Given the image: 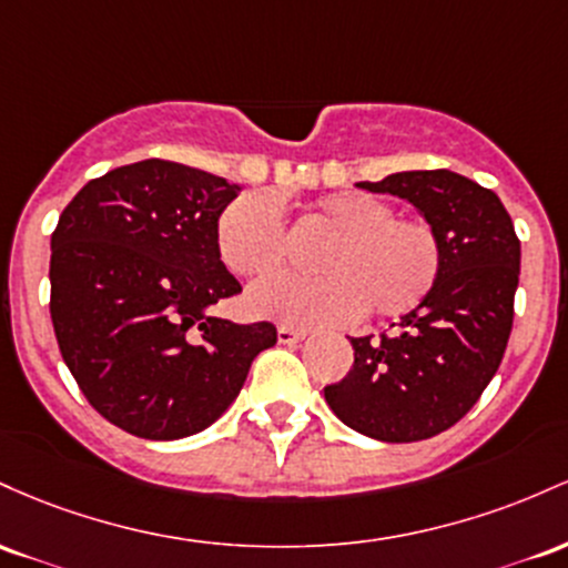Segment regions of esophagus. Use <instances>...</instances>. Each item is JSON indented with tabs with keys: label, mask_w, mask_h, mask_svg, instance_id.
<instances>
[{
	"label": "esophagus",
	"mask_w": 568,
	"mask_h": 568,
	"mask_svg": "<svg viewBox=\"0 0 568 568\" xmlns=\"http://www.w3.org/2000/svg\"><path fill=\"white\" fill-rule=\"evenodd\" d=\"M308 335V329L292 327V324H278V343H297Z\"/></svg>",
	"instance_id": "obj_1"
}]
</instances>
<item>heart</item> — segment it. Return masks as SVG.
Returning <instances> with one entry per match:
<instances>
[{
	"instance_id": "obj_1",
	"label": "heart",
	"mask_w": 568,
	"mask_h": 568,
	"mask_svg": "<svg viewBox=\"0 0 568 568\" xmlns=\"http://www.w3.org/2000/svg\"><path fill=\"white\" fill-rule=\"evenodd\" d=\"M305 222L327 231L316 246L314 276L257 284L250 305L295 324H324L359 314L399 318L422 308L443 273L437 227L424 216L394 214L392 203L359 193L324 195ZM216 252L244 278H265L286 263V225L273 195L244 193L216 220Z\"/></svg>"
}]
</instances>
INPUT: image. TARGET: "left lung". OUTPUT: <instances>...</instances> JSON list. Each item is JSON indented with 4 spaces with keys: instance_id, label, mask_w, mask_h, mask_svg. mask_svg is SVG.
Segmentation results:
<instances>
[{
    "instance_id": "1",
    "label": "left lung",
    "mask_w": 568,
    "mask_h": 568,
    "mask_svg": "<svg viewBox=\"0 0 568 568\" xmlns=\"http://www.w3.org/2000/svg\"><path fill=\"white\" fill-rule=\"evenodd\" d=\"M410 201L443 239L439 282L394 333L352 337L354 367L324 399L343 424L384 443H416L462 422L505 356L520 241L494 190L448 169L359 182Z\"/></svg>"
}]
</instances>
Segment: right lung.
I'll use <instances>...</instances> for the list:
<instances>
[{
    "instance_id": "right-lung-1",
    "label": "right lung",
    "mask_w": 568,
    "mask_h": 568,
    "mask_svg": "<svg viewBox=\"0 0 568 568\" xmlns=\"http://www.w3.org/2000/svg\"><path fill=\"white\" fill-rule=\"evenodd\" d=\"M174 161L120 165L69 201L50 235V318L80 392L106 422L180 439L239 397L271 322L209 314L241 292L216 252V220L239 195Z\"/></svg>"
}]
</instances>
